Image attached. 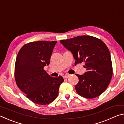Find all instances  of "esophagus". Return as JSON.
I'll list each match as a JSON object with an SVG mask.
<instances>
[{"label": "esophagus", "instance_id": "esophagus-1", "mask_svg": "<svg viewBox=\"0 0 124 124\" xmlns=\"http://www.w3.org/2000/svg\"><path fill=\"white\" fill-rule=\"evenodd\" d=\"M70 74H65L64 75V78H68L70 76Z\"/></svg>", "mask_w": 124, "mask_h": 124}]
</instances>
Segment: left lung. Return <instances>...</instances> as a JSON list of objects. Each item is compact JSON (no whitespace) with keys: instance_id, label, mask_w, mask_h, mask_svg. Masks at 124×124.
Segmentation results:
<instances>
[{"instance_id":"left-lung-1","label":"left lung","mask_w":124,"mask_h":124,"mask_svg":"<svg viewBox=\"0 0 124 124\" xmlns=\"http://www.w3.org/2000/svg\"><path fill=\"white\" fill-rule=\"evenodd\" d=\"M71 51L75 65L84 62L86 72L76 74L79 82L75 89L78 95L93 98L101 95L108 86L113 75V67L108 48L103 41L89 35H81L60 40Z\"/></svg>"}]
</instances>
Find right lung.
<instances>
[{
  "instance_id": "add662e5",
  "label": "right lung",
  "mask_w": 124,
  "mask_h": 124,
  "mask_svg": "<svg viewBox=\"0 0 124 124\" xmlns=\"http://www.w3.org/2000/svg\"><path fill=\"white\" fill-rule=\"evenodd\" d=\"M57 41H37L23 46L17 56L15 66L16 84L34 103L49 104L58 95L62 76L51 77L44 70L49 66Z\"/></svg>"
}]
</instances>
